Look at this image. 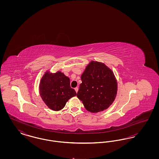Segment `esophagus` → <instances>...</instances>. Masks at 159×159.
I'll return each instance as SVG.
<instances>
[{"label":"esophagus","mask_w":159,"mask_h":159,"mask_svg":"<svg viewBox=\"0 0 159 159\" xmlns=\"http://www.w3.org/2000/svg\"><path fill=\"white\" fill-rule=\"evenodd\" d=\"M78 89H79V88H78L77 87H76V88H75V90L76 91V93H77V92H78Z\"/></svg>","instance_id":"34e87169"}]
</instances>
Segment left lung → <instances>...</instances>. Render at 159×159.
I'll use <instances>...</instances> for the list:
<instances>
[{
    "label": "left lung",
    "instance_id": "left-lung-1",
    "mask_svg": "<svg viewBox=\"0 0 159 159\" xmlns=\"http://www.w3.org/2000/svg\"><path fill=\"white\" fill-rule=\"evenodd\" d=\"M77 97L92 113L106 110L113 102L117 83L113 72L103 63L92 61L81 76Z\"/></svg>",
    "mask_w": 159,
    "mask_h": 159
}]
</instances>
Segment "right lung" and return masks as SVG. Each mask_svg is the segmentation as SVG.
Here are the masks:
<instances>
[{"instance_id": "add662e5", "label": "right lung", "mask_w": 159, "mask_h": 159, "mask_svg": "<svg viewBox=\"0 0 159 159\" xmlns=\"http://www.w3.org/2000/svg\"><path fill=\"white\" fill-rule=\"evenodd\" d=\"M40 94L46 106L54 111H59L66 106L69 99L76 95L70 87L68 77L61 71L55 74L46 72L39 86Z\"/></svg>"}]
</instances>
